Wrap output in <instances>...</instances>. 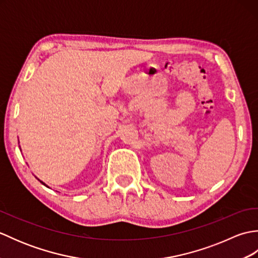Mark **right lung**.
<instances>
[{
  "mask_svg": "<svg viewBox=\"0 0 258 258\" xmlns=\"http://www.w3.org/2000/svg\"><path fill=\"white\" fill-rule=\"evenodd\" d=\"M41 183H42V184H44V183H43V182H41Z\"/></svg>",
  "mask_w": 258,
  "mask_h": 258,
  "instance_id": "1",
  "label": "right lung"
}]
</instances>
